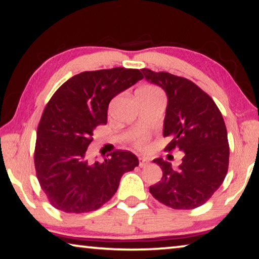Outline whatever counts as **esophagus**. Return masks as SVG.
I'll return each mask as SVG.
<instances>
[{
  "instance_id": "34e87169",
  "label": "esophagus",
  "mask_w": 259,
  "mask_h": 259,
  "mask_svg": "<svg viewBox=\"0 0 259 259\" xmlns=\"http://www.w3.org/2000/svg\"><path fill=\"white\" fill-rule=\"evenodd\" d=\"M149 164V159L146 158H140V167H144L145 165Z\"/></svg>"
}]
</instances>
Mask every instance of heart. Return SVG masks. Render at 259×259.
Listing matches in <instances>:
<instances>
[{
  "label": "heart",
  "instance_id": "1",
  "mask_svg": "<svg viewBox=\"0 0 259 259\" xmlns=\"http://www.w3.org/2000/svg\"><path fill=\"white\" fill-rule=\"evenodd\" d=\"M138 93H142V94H161L160 91L158 90L156 87H152V86H145L141 88ZM146 142H148V137L145 136V135L140 134L137 135L136 137L134 138V143L135 145L137 146L138 149H145L146 148Z\"/></svg>",
  "mask_w": 259,
  "mask_h": 259
}]
</instances>
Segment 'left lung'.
<instances>
[{
  "mask_svg": "<svg viewBox=\"0 0 259 259\" xmlns=\"http://www.w3.org/2000/svg\"><path fill=\"white\" fill-rule=\"evenodd\" d=\"M145 79L166 92L165 151H183L178 168L163 158L153 159L163 171L150 186L156 200L173 209H194L211 198L225 180L229 165V143L222 114L213 99L183 76L143 68Z\"/></svg>",
  "mask_w": 259,
  "mask_h": 259,
  "instance_id": "left-lung-1",
  "label": "left lung"
}]
</instances>
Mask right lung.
I'll use <instances>...</instances> for the list:
<instances>
[{
  "label": "right lung",
  "instance_id": "add662e5",
  "mask_svg": "<svg viewBox=\"0 0 259 259\" xmlns=\"http://www.w3.org/2000/svg\"><path fill=\"white\" fill-rule=\"evenodd\" d=\"M143 79L140 69L115 67L79 73L52 95L41 115L34 146V168L49 202L64 213L99 209L113 198L125 172L138 166L126 150L91 163L86 154L93 131L107 123L114 96Z\"/></svg>",
  "mask_w": 259,
  "mask_h": 259
}]
</instances>
